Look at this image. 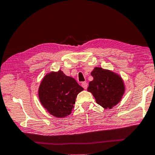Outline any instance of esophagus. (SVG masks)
Here are the masks:
<instances>
[{
  "mask_svg": "<svg viewBox=\"0 0 155 155\" xmlns=\"http://www.w3.org/2000/svg\"><path fill=\"white\" fill-rule=\"evenodd\" d=\"M81 86H82L84 89H86L87 88V83L86 82H83L81 83Z\"/></svg>",
  "mask_w": 155,
  "mask_h": 155,
  "instance_id": "34e87169",
  "label": "esophagus"
}]
</instances>
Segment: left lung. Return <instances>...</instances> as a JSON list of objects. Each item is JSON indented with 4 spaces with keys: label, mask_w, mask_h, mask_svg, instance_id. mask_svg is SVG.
<instances>
[{
    "label": "left lung",
    "mask_w": 155,
    "mask_h": 155,
    "mask_svg": "<svg viewBox=\"0 0 155 155\" xmlns=\"http://www.w3.org/2000/svg\"><path fill=\"white\" fill-rule=\"evenodd\" d=\"M91 74L94 80L89 82L87 91L91 93L98 104L111 109L120 102L125 88L119 75L100 67H95Z\"/></svg>",
    "instance_id": "obj_1"
}]
</instances>
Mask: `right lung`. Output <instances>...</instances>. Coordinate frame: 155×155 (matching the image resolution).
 <instances>
[{"mask_svg": "<svg viewBox=\"0 0 155 155\" xmlns=\"http://www.w3.org/2000/svg\"><path fill=\"white\" fill-rule=\"evenodd\" d=\"M84 89L61 70L45 76L38 88V97L42 106L53 116H68L74 108L77 95Z\"/></svg>", "mask_w": 155, "mask_h": 155, "instance_id": "obj_1", "label": "right lung"}]
</instances>
